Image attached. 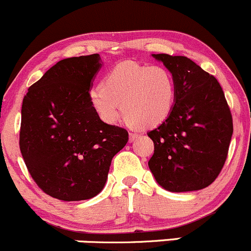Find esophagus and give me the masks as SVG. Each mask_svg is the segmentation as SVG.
I'll list each match as a JSON object with an SVG mask.
<instances>
[{"instance_id": "34e87169", "label": "esophagus", "mask_w": 251, "mask_h": 251, "mask_svg": "<svg viewBox=\"0 0 251 251\" xmlns=\"http://www.w3.org/2000/svg\"><path fill=\"white\" fill-rule=\"evenodd\" d=\"M139 137V133H136V132H131L130 133V142H133L134 139H137Z\"/></svg>"}]
</instances>
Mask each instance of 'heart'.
<instances>
[{"label":"heart","mask_w":251,"mask_h":251,"mask_svg":"<svg viewBox=\"0 0 251 251\" xmlns=\"http://www.w3.org/2000/svg\"><path fill=\"white\" fill-rule=\"evenodd\" d=\"M175 94V79L168 69L126 62L113 68L102 84L89 90L88 98L104 123H117L123 109L124 117L132 125L152 128L170 115Z\"/></svg>","instance_id":"heart-1"}]
</instances>
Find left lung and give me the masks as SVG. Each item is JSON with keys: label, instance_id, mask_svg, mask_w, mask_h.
<instances>
[{"label": "left lung", "instance_id": "8db88e82", "mask_svg": "<svg viewBox=\"0 0 251 251\" xmlns=\"http://www.w3.org/2000/svg\"><path fill=\"white\" fill-rule=\"evenodd\" d=\"M173 74L175 103L148 136L155 150L149 168L169 192L206 188L222 172L232 137V115L214 76L183 56L152 54Z\"/></svg>", "mask_w": 251, "mask_h": 251}]
</instances>
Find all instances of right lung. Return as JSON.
<instances>
[{"label":"right lung","mask_w":251,"mask_h":251,"mask_svg":"<svg viewBox=\"0 0 251 251\" xmlns=\"http://www.w3.org/2000/svg\"><path fill=\"white\" fill-rule=\"evenodd\" d=\"M100 54L59 60L28 88L21 109L20 150L35 183L64 201L102 191L125 128L103 123L88 98Z\"/></svg>","instance_id":"obj_1"}]
</instances>
